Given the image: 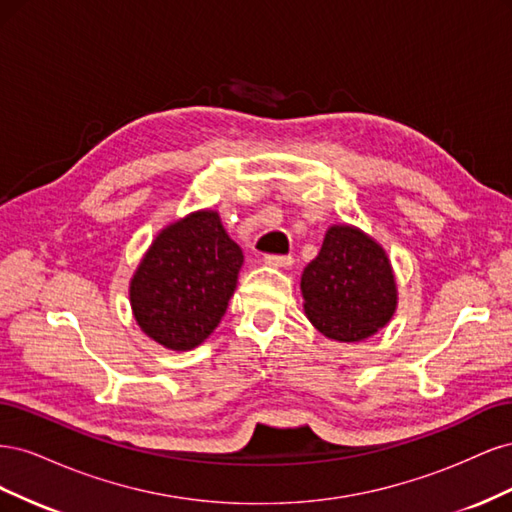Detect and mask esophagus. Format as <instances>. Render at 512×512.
I'll list each match as a JSON object with an SVG mask.
<instances>
[{"instance_id":"obj_1","label":"esophagus","mask_w":512,"mask_h":512,"mask_svg":"<svg viewBox=\"0 0 512 512\" xmlns=\"http://www.w3.org/2000/svg\"><path fill=\"white\" fill-rule=\"evenodd\" d=\"M265 262H267L269 267L288 269V267H292V256H267Z\"/></svg>"}]
</instances>
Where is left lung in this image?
Returning a JSON list of instances; mask_svg holds the SVG:
<instances>
[{"label": "left lung", "mask_w": 512, "mask_h": 512, "mask_svg": "<svg viewBox=\"0 0 512 512\" xmlns=\"http://www.w3.org/2000/svg\"><path fill=\"white\" fill-rule=\"evenodd\" d=\"M309 322L333 342H363L397 309L395 271L384 247L352 224H333L301 275Z\"/></svg>", "instance_id": "8db88e82"}]
</instances>
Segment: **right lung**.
<instances>
[{
  "label": "right lung",
  "mask_w": 512,
  "mask_h": 512,
  "mask_svg": "<svg viewBox=\"0 0 512 512\" xmlns=\"http://www.w3.org/2000/svg\"><path fill=\"white\" fill-rule=\"evenodd\" d=\"M243 265L220 213L200 209L164 226L130 280V305L153 342L185 352L218 327Z\"/></svg>",
  "instance_id": "obj_1"
}]
</instances>
